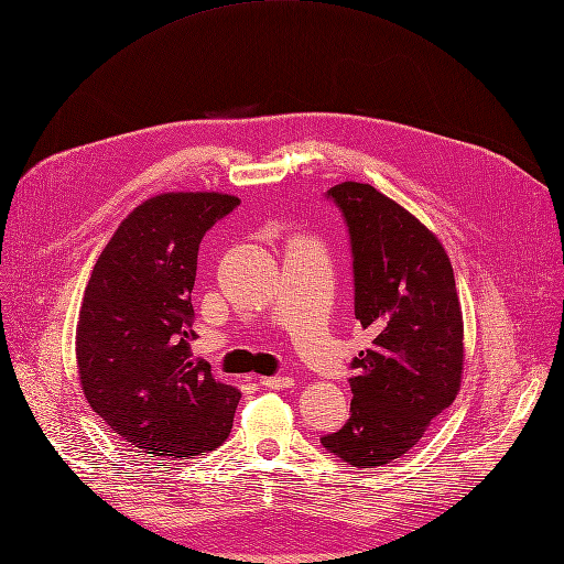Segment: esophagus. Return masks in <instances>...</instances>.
<instances>
[{
	"mask_svg": "<svg viewBox=\"0 0 564 564\" xmlns=\"http://www.w3.org/2000/svg\"><path fill=\"white\" fill-rule=\"evenodd\" d=\"M260 382H262L267 389H288V387L295 384V380H292V378H285V376H276V378H262Z\"/></svg>",
	"mask_w": 564,
	"mask_h": 564,
	"instance_id": "1",
	"label": "esophagus"
}]
</instances>
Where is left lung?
Returning a JSON list of instances; mask_svg holds the SVG:
<instances>
[{"label": "left lung", "instance_id": "obj_1", "mask_svg": "<svg viewBox=\"0 0 564 564\" xmlns=\"http://www.w3.org/2000/svg\"><path fill=\"white\" fill-rule=\"evenodd\" d=\"M352 243L355 317L371 346L352 359L350 420L321 443L352 468L408 454L463 376V313L440 239L371 184L327 191Z\"/></svg>", "mask_w": 564, "mask_h": 564}]
</instances>
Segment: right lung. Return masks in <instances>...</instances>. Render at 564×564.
<instances>
[{
	"mask_svg": "<svg viewBox=\"0 0 564 564\" xmlns=\"http://www.w3.org/2000/svg\"><path fill=\"white\" fill-rule=\"evenodd\" d=\"M239 198L161 193L119 224L96 260L76 329L91 410L135 452L193 458L230 435L239 389L193 359L191 290L205 232Z\"/></svg>",
	"mask_w": 564,
	"mask_h": 564,
	"instance_id": "add662e5",
	"label": "right lung"
}]
</instances>
